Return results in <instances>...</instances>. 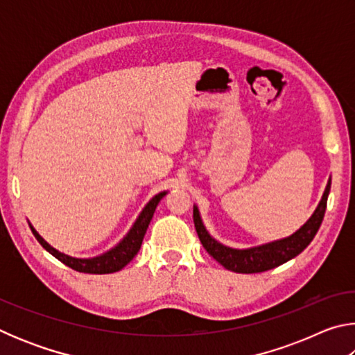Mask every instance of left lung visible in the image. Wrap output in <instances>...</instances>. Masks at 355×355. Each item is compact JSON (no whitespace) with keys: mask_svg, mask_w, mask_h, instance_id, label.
<instances>
[{"mask_svg":"<svg viewBox=\"0 0 355 355\" xmlns=\"http://www.w3.org/2000/svg\"><path fill=\"white\" fill-rule=\"evenodd\" d=\"M330 191V178L327 182L326 189L321 197V202L318 203L315 213L310 216V219L305 224L293 233V235L277 239V241L266 243L257 248L249 249H233L220 244L219 241L209 235L205 225H203L199 208L194 205V225L197 235L203 248L211 255L216 261L220 263L222 266L228 271L241 272V274H255L263 272L268 269H274L280 264L286 263L291 258L297 257L315 238L316 232L320 230L321 222L324 219L327 207V197Z\"/></svg>","mask_w":355,"mask_h":355,"instance_id":"left-lung-1","label":"left lung"}]
</instances>
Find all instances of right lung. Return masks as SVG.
Masks as SVG:
<instances>
[{
	"label": "right lung",
	"mask_w": 355,
	"mask_h": 355,
	"mask_svg": "<svg viewBox=\"0 0 355 355\" xmlns=\"http://www.w3.org/2000/svg\"><path fill=\"white\" fill-rule=\"evenodd\" d=\"M166 194L167 191H163L159 192V194H156L155 197H152L147 205L144 207L141 214L137 216L133 227L130 228V232L123 236L122 241H120L117 245H114L112 249L105 252V254L97 255L94 258H75V257L65 255L62 252L51 248V245L48 244L37 232H35V228L31 224H29V227H31L33 235L42 244V248L50 252L53 257H56L59 261H62L65 266L75 269L78 272H86V274L117 272L122 268L127 266V264L136 257L137 252H139L144 235H146L150 220L153 218L155 209L158 207L159 200L163 199Z\"/></svg>",
	"instance_id": "1"
}]
</instances>
